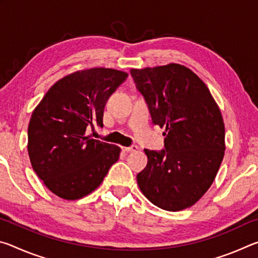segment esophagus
<instances>
[{"label": "esophagus", "mask_w": 258, "mask_h": 258, "mask_svg": "<svg viewBox=\"0 0 258 258\" xmlns=\"http://www.w3.org/2000/svg\"><path fill=\"white\" fill-rule=\"evenodd\" d=\"M121 149H123L125 152H132V151H137L138 150V146L132 145L130 147H121Z\"/></svg>", "instance_id": "esophagus-1"}]
</instances>
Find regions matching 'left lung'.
<instances>
[{
  "mask_svg": "<svg viewBox=\"0 0 258 258\" xmlns=\"http://www.w3.org/2000/svg\"><path fill=\"white\" fill-rule=\"evenodd\" d=\"M152 123L165 127L164 149H145L148 164L137 175L142 194L157 207L177 212L203 197L224 157L225 130L205 83L177 63L131 69Z\"/></svg>",
  "mask_w": 258,
  "mask_h": 258,
  "instance_id": "8db88e82",
  "label": "left lung"
}]
</instances>
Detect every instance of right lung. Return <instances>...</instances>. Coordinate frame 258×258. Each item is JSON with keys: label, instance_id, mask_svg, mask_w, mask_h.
I'll return each instance as SVG.
<instances>
[{"label": "right lung", "instance_id": "right-lung-1", "mask_svg": "<svg viewBox=\"0 0 258 258\" xmlns=\"http://www.w3.org/2000/svg\"><path fill=\"white\" fill-rule=\"evenodd\" d=\"M127 74L91 68L61 78L33 111L28 155L34 172L60 198L76 200L101 184L120 148L87 137L103 126L104 106Z\"/></svg>", "mask_w": 258, "mask_h": 258}]
</instances>
